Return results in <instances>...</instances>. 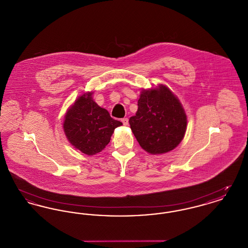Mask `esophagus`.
<instances>
[{
    "mask_svg": "<svg viewBox=\"0 0 248 248\" xmlns=\"http://www.w3.org/2000/svg\"><path fill=\"white\" fill-rule=\"evenodd\" d=\"M122 123L124 125H128V118L122 119Z\"/></svg>",
    "mask_w": 248,
    "mask_h": 248,
    "instance_id": "1",
    "label": "esophagus"
}]
</instances>
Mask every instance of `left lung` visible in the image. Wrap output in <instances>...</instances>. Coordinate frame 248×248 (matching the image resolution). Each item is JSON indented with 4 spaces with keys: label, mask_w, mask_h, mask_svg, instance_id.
<instances>
[{
    "label": "left lung",
    "mask_w": 248,
    "mask_h": 248,
    "mask_svg": "<svg viewBox=\"0 0 248 248\" xmlns=\"http://www.w3.org/2000/svg\"><path fill=\"white\" fill-rule=\"evenodd\" d=\"M138 111L129 119L130 127L140 147L149 154L175 149L184 138L187 116L179 100L165 85L143 90Z\"/></svg>",
    "instance_id": "1"
}]
</instances>
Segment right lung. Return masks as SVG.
Returning <instances> with one entry per match:
<instances>
[{
	"label": "right lung",
	"instance_id": "1",
	"mask_svg": "<svg viewBox=\"0 0 248 248\" xmlns=\"http://www.w3.org/2000/svg\"><path fill=\"white\" fill-rule=\"evenodd\" d=\"M91 94H83L75 101L63 124L71 145L87 155L100 153L108 144L114 129L123 124L111 118L107 109L98 106Z\"/></svg>",
	"mask_w": 248,
	"mask_h": 248
}]
</instances>
